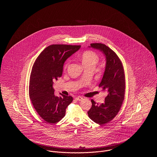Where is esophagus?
<instances>
[{
    "mask_svg": "<svg viewBox=\"0 0 157 157\" xmlns=\"http://www.w3.org/2000/svg\"><path fill=\"white\" fill-rule=\"evenodd\" d=\"M75 100H76V101H82V99H83V98L81 97H77L75 98Z\"/></svg>",
    "mask_w": 157,
    "mask_h": 157,
    "instance_id": "obj_1",
    "label": "esophagus"
}]
</instances>
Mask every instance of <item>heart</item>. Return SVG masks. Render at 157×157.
<instances>
[{"label":"heart","mask_w":157,"mask_h":157,"mask_svg":"<svg viewBox=\"0 0 157 157\" xmlns=\"http://www.w3.org/2000/svg\"><path fill=\"white\" fill-rule=\"evenodd\" d=\"M82 64L85 67H95L99 60V57L97 53L92 51H86L82 53L81 55ZM69 64L67 60L63 65V69L66 70Z\"/></svg>","instance_id":"obj_1"}]
</instances>
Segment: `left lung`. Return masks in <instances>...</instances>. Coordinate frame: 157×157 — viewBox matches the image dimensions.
Listing matches in <instances>:
<instances>
[{"mask_svg":"<svg viewBox=\"0 0 157 157\" xmlns=\"http://www.w3.org/2000/svg\"><path fill=\"white\" fill-rule=\"evenodd\" d=\"M102 51L106 57V67L99 85L107 91L104 103L99 105L91 100L92 107L88 112L91 120L99 125L106 124L118 114L125 98V76L122 63L116 53L102 44H91L90 46Z\"/></svg>","mask_w":157,"mask_h":157,"instance_id":"obj_1","label":"left lung"}]
</instances>
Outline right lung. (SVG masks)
<instances>
[{"label": "right lung", "mask_w": 157, "mask_h": 157, "mask_svg": "<svg viewBox=\"0 0 157 157\" xmlns=\"http://www.w3.org/2000/svg\"><path fill=\"white\" fill-rule=\"evenodd\" d=\"M81 45H52L40 53L32 69L29 94L39 116L48 123L55 124L65 115L72 101L71 96L54 95L52 85L62 75L64 62L78 51Z\"/></svg>", "instance_id": "right-lung-1"}]
</instances>
